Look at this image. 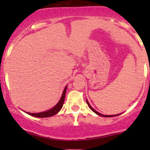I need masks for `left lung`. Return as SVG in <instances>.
<instances>
[{"mask_svg":"<svg viewBox=\"0 0 150 150\" xmlns=\"http://www.w3.org/2000/svg\"><path fill=\"white\" fill-rule=\"evenodd\" d=\"M86 102H87L88 105V107H90L91 110L93 112H95V113H96V114H97L98 115H99V116H102V117H115V116H117V115H120V114H119V115H102V114H101V113L98 112L97 111H96V110H95L94 109H93V107H92L90 105V104L88 103V102L87 100H86Z\"/></svg>","mask_w":150,"mask_h":150,"instance_id":"1","label":"left lung"}]
</instances>
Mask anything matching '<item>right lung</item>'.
I'll use <instances>...</instances> for the list:
<instances>
[{
	"label": "right lung",
	"mask_w": 150,
	"mask_h": 150,
	"mask_svg": "<svg viewBox=\"0 0 150 150\" xmlns=\"http://www.w3.org/2000/svg\"><path fill=\"white\" fill-rule=\"evenodd\" d=\"M67 88V86L64 88V91H63L62 95V97H61V99H60L59 102L56 104V105L54 106L53 108H51V110H47V111H45V112H39V113H30V112H26V113H28V115H30L34 116V117H51V116L57 114V113H58L61 110L62 107V106H63V104H64Z\"/></svg>",
	"instance_id": "add662e5"
}]
</instances>
